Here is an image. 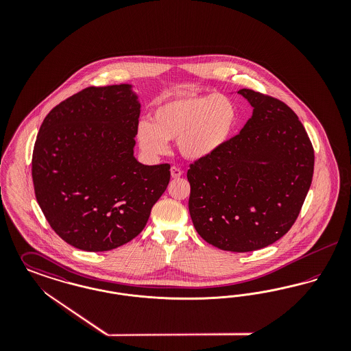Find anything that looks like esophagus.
Instances as JSON below:
<instances>
[{
	"instance_id": "obj_1",
	"label": "esophagus",
	"mask_w": 351,
	"mask_h": 351,
	"mask_svg": "<svg viewBox=\"0 0 351 351\" xmlns=\"http://www.w3.org/2000/svg\"><path fill=\"white\" fill-rule=\"evenodd\" d=\"M182 175H183V171H182L180 168L176 167V166H172V167H171V176H172V178L178 179V178H180Z\"/></svg>"
}]
</instances>
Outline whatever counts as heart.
<instances>
[{
	"label": "heart",
	"mask_w": 351,
	"mask_h": 351,
	"mask_svg": "<svg viewBox=\"0 0 351 351\" xmlns=\"http://www.w3.org/2000/svg\"><path fill=\"white\" fill-rule=\"evenodd\" d=\"M237 121L233 102L221 95L178 93L159 104L151 118L138 125V141L150 155L165 154L178 141L185 158L201 159L218 150Z\"/></svg>",
	"instance_id": "obj_1"
}]
</instances>
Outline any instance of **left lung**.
Segmentation results:
<instances>
[{"mask_svg": "<svg viewBox=\"0 0 351 351\" xmlns=\"http://www.w3.org/2000/svg\"><path fill=\"white\" fill-rule=\"evenodd\" d=\"M254 108L241 130L186 172L196 232L221 250H259L280 239L300 215L311 188L315 150L296 113L252 89Z\"/></svg>", "mask_w": 351, "mask_h": 351, "instance_id": "left-lung-1", "label": "left lung"}]
</instances>
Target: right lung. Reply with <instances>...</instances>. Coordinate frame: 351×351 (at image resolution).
<instances>
[{"label": "right lung", "mask_w": 351, "mask_h": 351, "mask_svg": "<svg viewBox=\"0 0 351 351\" xmlns=\"http://www.w3.org/2000/svg\"><path fill=\"white\" fill-rule=\"evenodd\" d=\"M139 113L130 85L121 84L84 88L45 118L34 145V191L68 245L97 252L130 242L166 191L171 166L134 158Z\"/></svg>", "instance_id": "add662e5"}]
</instances>
